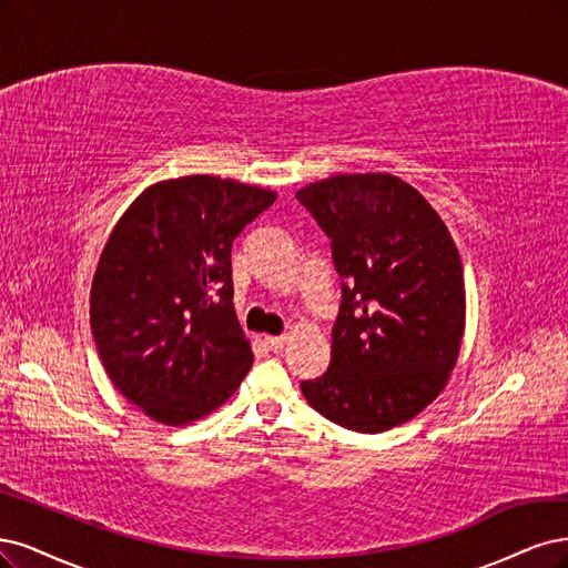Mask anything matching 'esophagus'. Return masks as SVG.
<instances>
[{"instance_id": "esophagus-1", "label": "esophagus", "mask_w": 568, "mask_h": 568, "mask_svg": "<svg viewBox=\"0 0 568 568\" xmlns=\"http://www.w3.org/2000/svg\"><path fill=\"white\" fill-rule=\"evenodd\" d=\"M285 342H287L285 335H271V337H266V346H268L271 352H283Z\"/></svg>"}]
</instances>
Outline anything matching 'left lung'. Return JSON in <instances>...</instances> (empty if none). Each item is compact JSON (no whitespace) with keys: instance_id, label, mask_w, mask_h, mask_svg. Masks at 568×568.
<instances>
[{"instance_id":"1","label":"left lung","mask_w":568,"mask_h":568,"mask_svg":"<svg viewBox=\"0 0 568 568\" xmlns=\"http://www.w3.org/2000/svg\"><path fill=\"white\" fill-rule=\"evenodd\" d=\"M342 278L327 371L302 394L361 434L404 425L446 387L465 333V278L427 200L392 174H337L297 191Z\"/></svg>"}]
</instances>
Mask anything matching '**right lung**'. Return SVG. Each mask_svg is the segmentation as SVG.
<instances>
[{
    "mask_svg": "<svg viewBox=\"0 0 568 568\" xmlns=\"http://www.w3.org/2000/svg\"><path fill=\"white\" fill-rule=\"evenodd\" d=\"M273 200L207 174L160 181L108 237L91 283V333L108 377L158 423L181 427L216 410L247 375L231 247Z\"/></svg>",
    "mask_w": 568,
    "mask_h": 568,
    "instance_id": "1",
    "label": "right lung"
}]
</instances>
